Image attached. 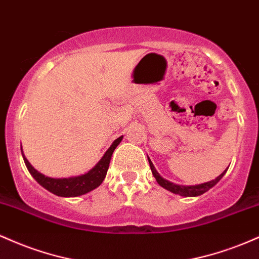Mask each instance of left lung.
<instances>
[{
	"mask_svg": "<svg viewBox=\"0 0 259 259\" xmlns=\"http://www.w3.org/2000/svg\"><path fill=\"white\" fill-rule=\"evenodd\" d=\"M148 163H150V167H151V170H152L153 177L156 178L157 183H158L160 186L164 187V189L168 190V191L173 192V194L184 196V197H196V196H200L202 194H204V192H207L208 190H210L213 186L217 185V184L219 183V180L224 177L225 173H227L228 168H229L228 167L227 169H225V170L223 171L219 177H217L214 180L207 181V183H203V184H198V185H178V184L171 183V181H169L167 179H164V178L160 177L159 173L156 170V168H154L153 163L151 162L150 158H148Z\"/></svg>",
	"mask_w": 259,
	"mask_h": 259,
	"instance_id": "left-lung-1",
	"label": "left lung"
}]
</instances>
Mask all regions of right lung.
Segmentation results:
<instances>
[{"label":"right lung","instance_id":"obj_1","mask_svg":"<svg viewBox=\"0 0 259 259\" xmlns=\"http://www.w3.org/2000/svg\"><path fill=\"white\" fill-rule=\"evenodd\" d=\"M123 136L115 139L112 142V145L109 146L108 150L106 151L105 154L102 156L99 162L94 165V168H91L88 173L78 175V177H69V178H50L46 175L41 174L40 171H37L32 165L29 163V160L25 158L24 153H23L22 148V154L23 159H24L26 168H28L29 173L32 175L35 180L40 184L41 186L45 187L46 190H49L52 194L61 196V197H78V196L85 195L88 192L92 191L96 187H99L102 181L105 180L107 170H108L109 162H111L112 154L114 152V150L117 148L118 145L120 144Z\"/></svg>","mask_w":259,"mask_h":259}]
</instances>
